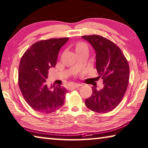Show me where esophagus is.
Returning a JSON list of instances; mask_svg holds the SVG:
<instances>
[{"mask_svg": "<svg viewBox=\"0 0 148 148\" xmlns=\"http://www.w3.org/2000/svg\"><path fill=\"white\" fill-rule=\"evenodd\" d=\"M81 86H82V84H73L72 86H71V87L74 88H77Z\"/></svg>", "mask_w": 148, "mask_h": 148, "instance_id": "obj_1", "label": "esophagus"}]
</instances>
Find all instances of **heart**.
<instances>
[{"instance_id": "obj_1", "label": "heart", "mask_w": 148, "mask_h": 148, "mask_svg": "<svg viewBox=\"0 0 148 148\" xmlns=\"http://www.w3.org/2000/svg\"><path fill=\"white\" fill-rule=\"evenodd\" d=\"M87 47L86 44L84 43H82V42H79L78 43H77L76 45V51L77 50H79V49H81L83 47Z\"/></svg>"}]
</instances>
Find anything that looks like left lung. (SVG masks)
Returning <instances> with one entry per match:
<instances>
[{
    "label": "left lung",
    "mask_w": 148,
    "mask_h": 148,
    "mask_svg": "<svg viewBox=\"0 0 148 148\" xmlns=\"http://www.w3.org/2000/svg\"><path fill=\"white\" fill-rule=\"evenodd\" d=\"M95 52L96 69L103 80L99 90L92 87V94L85 100V105L92 111L106 113L117 107L122 100L129 79L128 62L122 51L112 41L99 35L83 36Z\"/></svg>",
    "instance_id": "left-lung-1"
}]
</instances>
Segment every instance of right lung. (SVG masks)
Wrapping results in <instances>:
<instances>
[{"mask_svg":"<svg viewBox=\"0 0 148 148\" xmlns=\"http://www.w3.org/2000/svg\"><path fill=\"white\" fill-rule=\"evenodd\" d=\"M69 38H52L34 43L21 59L18 81L23 96L30 107L43 114L63 106L66 90L60 85L48 87L49 69L56 64L59 51Z\"/></svg>","mask_w":148,"mask_h":148,"instance_id":"1","label":"right lung"}]
</instances>
